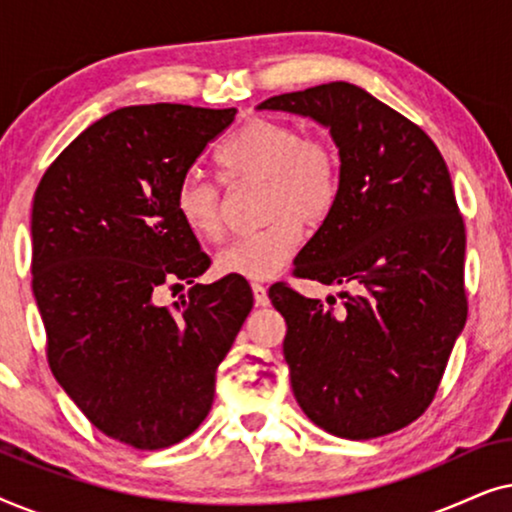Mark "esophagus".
<instances>
[{"instance_id": "1", "label": "esophagus", "mask_w": 512, "mask_h": 512, "mask_svg": "<svg viewBox=\"0 0 512 512\" xmlns=\"http://www.w3.org/2000/svg\"><path fill=\"white\" fill-rule=\"evenodd\" d=\"M251 291H254V300H256L258 307L268 305V286L254 282V284H251Z\"/></svg>"}]
</instances>
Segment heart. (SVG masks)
I'll return each mask as SVG.
<instances>
[{"label": "heart", "instance_id": "1", "mask_svg": "<svg viewBox=\"0 0 512 512\" xmlns=\"http://www.w3.org/2000/svg\"><path fill=\"white\" fill-rule=\"evenodd\" d=\"M226 184H263L261 219L268 226L240 237L216 256V272L226 277L270 279L296 254L303 223L319 228L331 219L342 195V160L331 139L305 135L284 121H251L233 132L214 153ZM174 209L198 240L223 237L221 188L186 172L174 191Z\"/></svg>", "mask_w": 512, "mask_h": 512}]
</instances>
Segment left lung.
<instances>
[{
	"mask_svg": "<svg viewBox=\"0 0 512 512\" xmlns=\"http://www.w3.org/2000/svg\"><path fill=\"white\" fill-rule=\"evenodd\" d=\"M261 109L331 128L342 195L300 251L293 277L342 284L335 298L270 293L286 319L293 396L319 429L349 440L394 433L424 415L466 324V228L433 139L347 81L275 95Z\"/></svg>",
	"mask_w": 512,
	"mask_h": 512,
	"instance_id": "left-lung-1",
	"label": "left lung"
}]
</instances>
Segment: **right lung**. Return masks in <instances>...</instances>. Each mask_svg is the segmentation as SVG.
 <instances>
[{"label": "right lung", "mask_w": 512, "mask_h": 512, "mask_svg": "<svg viewBox=\"0 0 512 512\" xmlns=\"http://www.w3.org/2000/svg\"><path fill=\"white\" fill-rule=\"evenodd\" d=\"M233 118L170 102L116 109L34 191L32 291L48 366L95 429L137 450L198 429L254 307L244 277L193 284L209 256L174 209L179 179ZM181 281L189 298L158 306L159 289Z\"/></svg>", "instance_id": "add662e5"}]
</instances>
